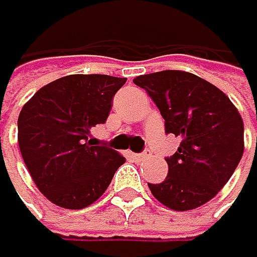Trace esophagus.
<instances>
[{
    "mask_svg": "<svg viewBox=\"0 0 257 257\" xmlns=\"http://www.w3.org/2000/svg\"><path fill=\"white\" fill-rule=\"evenodd\" d=\"M146 158H148V154H146V153H135L134 154V159L135 161H145Z\"/></svg>",
    "mask_w": 257,
    "mask_h": 257,
    "instance_id": "1",
    "label": "esophagus"
}]
</instances>
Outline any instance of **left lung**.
Wrapping results in <instances>:
<instances>
[{"label":"left lung","mask_w":257,"mask_h":257,"mask_svg":"<svg viewBox=\"0 0 257 257\" xmlns=\"http://www.w3.org/2000/svg\"><path fill=\"white\" fill-rule=\"evenodd\" d=\"M156 103L166 134L180 138L166 158L164 182L148 183L153 196L174 211H190L212 199L243 156V120L217 86L182 70L140 75L134 80Z\"/></svg>","instance_id":"8db88e82"}]
</instances>
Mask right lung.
Listing matches in <instances>:
<instances>
[{
  "instance_id": "1",
  "label": "right lung",
  "mask_w": 257,
  "mask_h": 257,
  "mask_svg": "<svg viewBox=\"0 0 257 257\" xmlns=\"http://www.w3.org/2000/svg\"><path fill=\"white\" fill-rule=\"evenodd\" d=\"M127 78L67 75L40 88L19 114V148L33 182L51 203L82 209L96 201L125 162L91 130L104 123Z\"/></svg>"
}]
</instances>
